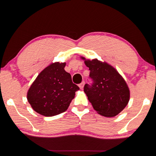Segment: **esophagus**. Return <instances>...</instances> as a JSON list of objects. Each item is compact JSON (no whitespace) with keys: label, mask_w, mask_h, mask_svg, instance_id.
<instances>
[{"label":"esophagus","mask_w":156,"mask_h":156,"mask_svg":"<svg viewBox=\"0 0 156 156\" xmlns=\"http://www.w3.org/2000/svg\"><path fill=\"white\" fill-rule=\"evenodd\" d=\"M84 84H85V82H82L81 84H79V87H80V88L81 89H83V88H84Z\"/></svg>","instance_id":"1"}]
</instances>
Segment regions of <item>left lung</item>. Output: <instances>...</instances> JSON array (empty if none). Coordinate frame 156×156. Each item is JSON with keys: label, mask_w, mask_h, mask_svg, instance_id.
Returning a JSON list of instances; mask_svg holds the SVG:
<instances>
[{"label": "left lung", "mask_w": 156, "mask_h": 156, "mask_svg": "<svg viewBox=\"0 0 156 156\" xmlns=\"http://www.w3.org/2000/svg\"><path fill=\"white\" fill-rule=\"evenodd\" d=\"M89 68L94 83L85 84L84 91L94 110L106 117H113L123 110L130 99V90L123 77L113 66L97 58L80 56Z\"/></svg>", "instance_id": "8db88e82"}]
</instances>
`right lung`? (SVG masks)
Masks as SVG:
<instances>
[{
	"mask_svg": "<svg viewBox=\"0 0 156 156\" xmlns=\"http://www.w3.org/2000/svg\"><path fill=\"white\" fill-rule=\"evenodd\" d=\"M66 62H55L39 73L29 88L27 98L37 113L52 117L65 112L79 87L66 72Z\"/></svg>",
	"mask_w": 156,
	"mask_h": 156,
	"instance_id": "1",
	"label": "right lung"
}]
</instances>
